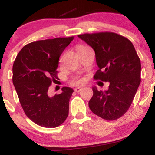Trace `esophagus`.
I'll return each instance as SVG.
<instances>
[{
	"mask_svg": "<svg viewBox=\"0 0 155 155\" xmlns=\"http://www.w3.org/2000/svg\"><path fill=\"white\" fill-rule=\"evenodd\" d=\"M81 90H82V88L80 87H76V88H75V92H79L80 91H81Z\"/></svg>",
	"mask_w": 155,
	"mask_h": 155,
	"instance_id": "34e87169",
	"label": "esophagus"
}]
</instances>
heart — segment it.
Instances as JSON below:
<instances>
[{
	"label": "heart",
	"mask_w": 155,
	"mask_h": 155,
	"mask_svg": "<svg viewBox=\"0 0 155 155\" xmlns=\"http://www.w3.org/2000/svg\"><path fill=\"white\" fill-rule=\"evenodd\" d=\"M87 47H84V46H79V47L77 48V50H79V49H83V48H85ZM71 83L73 84H81L83 83V80L81 79H79V78H76V79H74L73 81H71Z\"/></svg>",
	"instance_id": "heart-1"
}]
</instances>
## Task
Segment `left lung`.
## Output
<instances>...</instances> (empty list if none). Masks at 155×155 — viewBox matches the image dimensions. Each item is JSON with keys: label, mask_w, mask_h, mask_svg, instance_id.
Masks as SVG:
<instances>
[{"label": "left lung", "mask_w": 155, "mask_h": 155, "mask_svg": "<svg viewBox=\"0 0 155 155\" xmlns=\"http://www.w3.org/2000/svg\"><path fill=\"white\" fill-rule=\"evenodd\" d=\"M78 37L95 51L99 69L94 79L109 82L105 91L92 87L89 107L104 120H117L128 110L140 83L141 65L136 49L130 41L111 32Z\"/></svg>", "instance_id": "8db88e82"}]
</instances>
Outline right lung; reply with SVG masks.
Masks as SVG:
<instances>
[{
    "instance_id": "add662e5",
    "label": "right lung",
    "mask_w": 155,
    "mask_h": 155,
    "mask_svg": "<svg viewBox=\"0 0 155 155\" xmlns=\"http://www.w3.org/2000/svg\"><path fill=\"white\" fill-rule=\"evenodd\" d=\"M74 37L32 42L21 49L13 65V81L26 116L38 125L52 128L65 122L74 90L64 87L62 92L48 95L49 87L58 79L59 58Z\"/></svg>"
}]
</instances>
